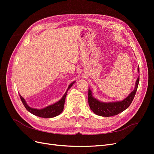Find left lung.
Wrapping results in <instances>:
<instances>
[{"mask_svg":"<svg viewBox=\"0 0 154 154\" xmlns=\"http://www.w3.org/2000/svg\"><path fill=\"white\" fill-rule=\"evenodd\" d=\"M137 69L139 72V67ZM139 82V76L137 79L134 90L130 93V95L122 101L115 102V103H102V102L99 101L94 97H93L91 91L88 89V102L91 109L96 114L103 116V117H110V116L117 115L122 112L123 111L128 108L132 102L137 89Z\"/></svg>","mask_w":154,"mask_h":154,"instance_id":"left-lung-1","label":"left lung"}]
</instances>
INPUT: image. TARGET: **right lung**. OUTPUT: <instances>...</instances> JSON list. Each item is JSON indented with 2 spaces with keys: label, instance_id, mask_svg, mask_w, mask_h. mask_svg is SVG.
Returning <instances> with one entry per match:
<instances>
[{
  "label": "right lung",
  "instance_id": "add662e5",
  "mask_svg": "<svg viewBox=\"0 0 154 154\" xmlns=\"http://www.w3.org/2000/svg\"><path fill=\"white\" fill-rule=\"evenodd\" d=\"M74 83V82L72 83L71 85H69L66 92L65 93V94L63 95V97L61 100H60L59 101L57 102L56 103H54L52 105L48 106L46 107V108H44L43 109L38 110V109L31 108V107H29L28 105H27L24 99L23 98V97L20 95H19V96H20V100L22 102L23 105H24V106H25V108L27 109V110H28L31 114H34L36 116H38V117L44 118H54V117H55V116H58L63 111V108H64L63 106H64V103H65V100H66V97L67 94V91L69 88L71 87V86Z\"/></svg>",
  "mask_w": 154,
  "mask_h": 154
}]
</instances>
